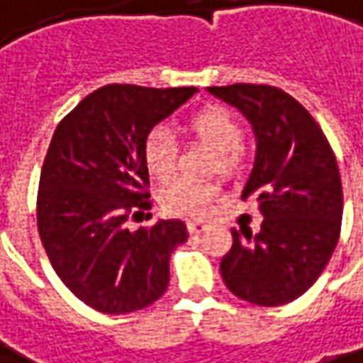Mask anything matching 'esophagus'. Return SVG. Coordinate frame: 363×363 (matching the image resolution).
I'll return each mask as SVG.
<instances>
[{"label":"esophagus","mask_w":363,"mask_h":363,"mask_svg":"<svg viewBox=\"0 0 363 363\" xmlns=\"http://www.w3.org/2000/svg\"><path fill=\"white\" fill-rule=\"evenodd\" d=\"M208 226L204 223H189V233L191 234H202Z\"/></svg>","instance_id":"34e87169"}]
</instances>
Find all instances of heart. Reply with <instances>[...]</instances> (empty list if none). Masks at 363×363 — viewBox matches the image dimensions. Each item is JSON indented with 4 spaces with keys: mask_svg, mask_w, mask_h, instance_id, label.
Instances as JSON below:
<instances>
[{
    "mask_svg": "<svg viewBox=\"0 0 363 363\" xmlns=\"http://www.w3.org/2000/svg\"><path fill=\"white\" fill-rule=\"evenodd\" d=\"M189 129L218 152L220 171H233L244 140L242 125L234 117L233 111L218 105L206 107L192 117ZM143 159L152 177L167 179L177 164V145L171 130L162 125L150 129L143 145ZM214 199H216V189L213 184L189 181V179L171 181L161 192L164 211L179 216H204L211 211Z\"/></svg>",
    "mask_w": 363,
    "mask_h": 363,
    "instance_id": "b5f03b06",
    "label": "heart"
}]
</instances>
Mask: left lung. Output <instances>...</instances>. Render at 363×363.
<instances>
[{
    "mask_svg": "<svg viewBox=\"0 0 363 363\" xmlns=\"http://www.w3.org/2000/svg\"><path fill=\"white\" fill-rule=\"evenodd\" d=\"M242 113L256 159L242 201L256 199L260 233L233 228L220 262L226 288L256 306H282L318 280L342 226V181L334 150L314 117L282 89L236 83L208 87Z\"/></svg>",
    "mask_w": 363,
    "mask_h": 363,
    "instance_id": "left-lung-1",
    "label": "left lung"
}]
</instances>
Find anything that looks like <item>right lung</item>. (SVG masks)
Returning <instances> with one entry per match:
<instances>
[{
  "instance_id": "1",
  "label": "right lung",
  "mask_w": 363,
  "mask_h": 363,
  "mask_svg": "<svg viewBox=\"0 0 363 363\" xmlns=\"http://www.w3.org/2000/svg\"><path fill=\"white\" fill-rule=\"evenodd\" d=\"M196 87L105 85L57 125L37 192V230L61 282L103 314H129L169 286V260L189 233L159 220L130 233L129 218L150 208L143 145L149 130Z\"/></svg>"
}]
</instances>
